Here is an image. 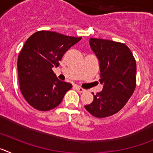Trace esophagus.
I'll use <instances>...</instances> for the list:
<instances>
[{"label": "esophagus", "instance_id": "34e87169", "mask_svg": "<svg viewBox=\"0 0 153 153\" xmlns=\"http://www.w3.org/2000/svg\"><path fill=\"white\" fill-rule=\"evenodd\" d=\"M76 90H77V92H79V93H83V92H85L84 89H83L82 87L78 86H76Z\"/></svg>", "mask_w": 153, "mask_h": 153}]
</instances>
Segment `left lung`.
<instances>
[{"label":"left lung","instance_id":"left-lung-1","mask_svg":"<svg viewBox=\"0 0 153 153\" xmlns=\"http://www.w3.org/2000/svg\"><path fill=\"white\" fill-rule=\"evenodd\" d=\"M90 45L100 63L102 91L93 94V101L84 106L93 117L104 118L118 113L134 92L136 63L126 44L90 38Z\"/></svg>","mask_w":153,"mask_h":153}]
</instances>
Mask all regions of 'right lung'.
<instances>
[{
	"label": "right lung",
	"instance_id": "right-lung-1",
	"mask_svg": "<svg viewBox=\"0 0 153 153\" xmlns=\"http://www.w3.org/2000/svg\"><path fill=\"white\" fill-rule=\"evenodd\" d=\"M82 37L40 30L31 35L19 53L20 90L27 102L40 111L56 107L72 84L60 80L52 70L64 53Z\"/></svg>",
	"mask_w": 153,
	"mask_h": 153
}]
</instances>
